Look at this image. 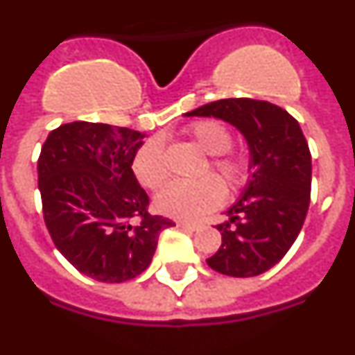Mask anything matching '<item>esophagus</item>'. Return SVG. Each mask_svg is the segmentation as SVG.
Instances as JSON below:
<instances>
[{
  "label": "esophagus",
  "instance_id": "obj_1",
  "mask_svg": "<svg viewBox=\"0 0 355 355\" xmlns=\"http://www.w3.org/2000/svg\"><path fill=\"white\" fill-rule=\"evenodd\" d=\"M178 225L183 229H190V231H197V229L200 227V224H197V222H184V220L178 222Z\"/></svg>",
  "mask_w": 355,
  "mask_h": 355
}]
</instances>
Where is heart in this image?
<instances>
[{"label":"heart","instance_id":"b5f03b06","mask_svg":"<svg viewBox=\"0 0 355 355\" xmlns=\"http://www.w3.org/2000/svg\"><path fill=\"white\" fill-rule=\"evenodd\" d=\"M184 135L199 147L208 162L200 171L205 178L196 181H175L156 196L159 213L174 218H197L220 205L224 192L234 196L250 180V159L243 150L233 149V133L224 122L202 119L184 128ZM133 174L144 188L158 190L168 180L165 144L159 137L147 140L133 158Z\"/></svg>","mask_w":355,"mask_h":355}]
</instances>
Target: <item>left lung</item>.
<instances>
[{"instance_id": "1", "label": "left lung", "mask_w": 355, "mask_h": 355, "mask_svg": "<svg viewBox=\"0 0 355 355\" xmlns=\"http://www.w3.org/2000/svg\"><path fill=\"white\" fill-rule=\"evenodd\" d=\"M236 126L249 142L250 178L243 197L218 224L222 245L206 259L231 277H254L284 258L299 236L311 199V153L297 119L268 101L231 97L188 112Z\"/></svg>"}]
</instances>
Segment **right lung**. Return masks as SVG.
Instances as JSON below:
<instances>
[{"label":"right lung","instance_id":"right-lung-1","mask_svg":"<svg viewBox=\"0 0 355 355\" xmlns=\"http://www.w3.org/2000/svg\"><path fill=\"white\" fill-rule=\"evenodd\" d=\"M144 133L76 121L53 130L40 149L44 222L56 249L99 283H124L153 261L158 234L175 225L150 215L133 174Z\"/></svg>","mask_w":355,"mask_h":355}]
</instances>
